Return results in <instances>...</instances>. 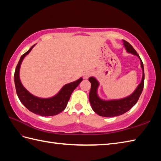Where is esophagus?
Returning a JSON list of instances; mask_svg holds the SVG:
<instances>
[{
  "label": "esophagus",
  "mask_w": 161,
  "mask_h": 161,
  "mask_svg": "<svg viewBox=\"0 0 161 161\" xmlns=\"http://www.w3.org/2000/svg\"><path fill=\"white\" fill-rule=\"evenodd\" d=\"M91 75H92V71L91 70H86L83 73V77L84 80H87V79H88V77L91 76Z\"/></svg>",
  "instance_id": "obj_1"
}]
</instances>
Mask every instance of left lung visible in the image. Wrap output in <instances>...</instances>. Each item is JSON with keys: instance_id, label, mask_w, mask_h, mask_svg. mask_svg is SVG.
<instances>
[{"instance_id": "8db88e82", "label": "left lung", "mask_w": 161, "mask_h": 161, "mask_svg": "<svg viewBox=\"0 0 161 161\" xmlns=\"http://www.w3.org/2000/svg\"><path fill=\"white\" fill-rule=\"evenodd\" d=\"M122 42L126 52L137 56L140 59L141 66L142 70V80L137 88H136V90L129 96L122 99H118V100H103L99 96L97 93L100 83L97 80V79L93 77H91L88 79L91 84L89 93V101L92 109L97 115L103 116V117H115V116L124 114L125 113L129 111L133 106L137 103L142 92L143 86H144V66H143V63L141 57L131 44L125 40H122Z\"/></svg>"}]
</instances>
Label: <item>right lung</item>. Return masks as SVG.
Masks as SVG:
<instances>
[{"label": "right lung", "mask_w": 161, "mask_h": 161, "mask_svg": "<svg viewBox=\"0 0 161 161\" xmlns=\"http://www.w3.org/2000/svg\"><path fill=\"white\" fill-rule=\"evenodd\" d=\"M32 46L27 52L20 57V60L17 64L14 73V84L17 95L20 102L28 109L29 111L36 115L42 116H53L59 114L66 108L68 102L70 95L78 85L83 80L80 77L77 80L69 84H65L58 93L54 96L47 98L39 97L32 95L23 86L20 80V68L22 61L30 51L35 47Z\"/></svg>", "instance_id": "obj_1"}]
</instances>
